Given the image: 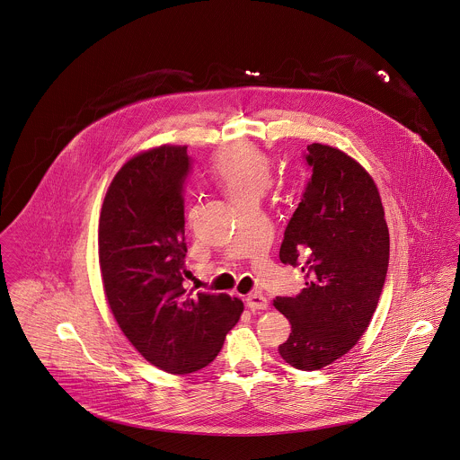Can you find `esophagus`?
<instances>
[{
	"label": "esophagus",
	"mask_w": 460,
	"mask_h": 460,
	"mask_svg": "<svg viewBox=\"0 0 460 460\" xmlns=\"http://www.w3.org/2000/svg\"><path fill=\"white\" fill-rule=\"evenodd\" d=\"M247 306L251 310H266L268 308V298L262 295H249L247 296Z\"/></svg>",
	"instance_id": "34e87169"
}]
</instances>
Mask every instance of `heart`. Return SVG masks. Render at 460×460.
Instances as JSON below:
<instances>
[{
  "label": "heart",
  "instance_id": "b5f03b06",
  "mask_svg": "<svg viewBox=\"0 0 460 460\" xmlns=\"http://www.w3.org/2000/svg\"><path fill=\"white\" fill-rule=\"evenodd\" d=\"M209 176L234 205L259 203L271 183V162L254 145L236 143L213 155Z\"/></svg>",
  "mask_w": 460,
  "mask_h": 460
}]
</instances>
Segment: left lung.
<instances>
[{
    "instance_id": "obj_1",
    "label": "left lung",
    "mask_w": 460,
    "mask_h": 460,
    "mask_svg": "<svg viewBox=\"0 0 460 460\" xmlns=\"http://www.w3.org/2000/svg\"><path fill=\"white\" fill-rule=\"evenodd\" d=\"M305 160L312 176L279 254L284 264H302L305 288L273 305L291 323L280 357L295 368L319 370L344 357L370 324L390 234L377 187L355 158L314 143Z\"/></svg>"
}]
</instances>
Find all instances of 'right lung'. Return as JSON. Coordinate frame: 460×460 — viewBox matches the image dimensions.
<instances>
[{
	"label": "right lung",
	"mask_w": 460,
	"mask_h": 460,
	"mask_svg": "<svg viewBox=\"0 0 460 460\" xmlns=\"http://www.w3.org/2000/svg\"><path fill=\"white\" fill-rule=\"evenodd\" d=\"M187 146L130 158L111 181L99 224V261L109 308L130 344L169 374L211 363L243 304L187 293L183 183Z\"/></svg>",
	"instance_id": "right-lung-1"
}]
</instances>
